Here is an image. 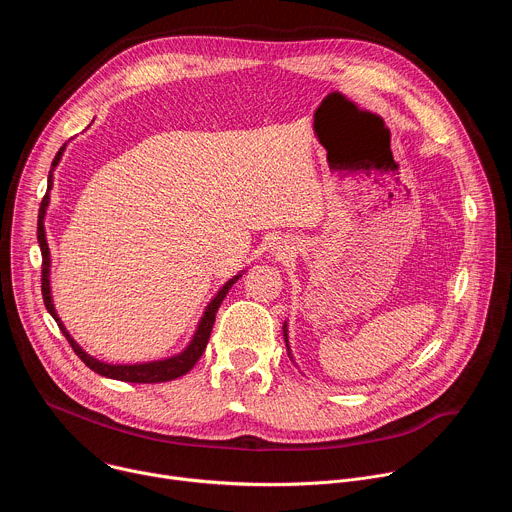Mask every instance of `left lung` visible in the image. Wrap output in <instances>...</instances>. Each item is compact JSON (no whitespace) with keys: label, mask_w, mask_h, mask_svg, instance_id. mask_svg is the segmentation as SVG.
I'll return each mask as SVG.
<instances>
[{"label":"left lung","mask_w":512,"mask_h":512,"mask_svg":"<svg viewBox=\"0 0 512 512\" xmlns=\"http://www.w3.org/2000/svg\"><path fill=\"white\" fill-rule=\"evenodd\" d=\"M283 336H285V344H287V330H285V326H283ZM287 350H289V346H287Z\"/></svg>","instance_id":"left-lung-1"}]
</instances>
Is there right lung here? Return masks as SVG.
Listing matches in <instances>:
<instances>
[{"mask_svg":"<svg viewBox=\"0 0 512 512\" xmlns=\"http://www.w3.org/2000/svg\"><path fill=\"white\" fill-rule=\"evenodd\" d=\"M64 148L58 150V154L54 156V162H52V168L60 162V156H62ZM52 188V172L48 176V190ZM46 206H48V192L40 204V214H38V243H40V249H42V298H44V306L46 310L52 314V318L56 320L60 332L66 336L68 344L72 346V350L77 352V356L87 364V367L107 379H117V381H125V383H166V381H174L182 375H186L194 364L198 362V358L202 356L204 348H206V342L210 338V332H212V324H214V318H216V310L221 308L227 291L233 287V283L241 277H233L231 281H227L221 291L214 296V300L208 304L198 328H196V334L192 338V342L188 344V348L172 358H164V360H154V362H143V364H107V362H101L93 356H89L75 340L70 338V334L66 332V328L62 326L60 318L56 316L54 312V306H52V298H50V279H48V273H50V253H48V243H46V235H44V214H46Z\"/></svg>","mask_w":512,"mask_h":512,"instance_id":"add662e5","label":"right lung"}]
</instances>
